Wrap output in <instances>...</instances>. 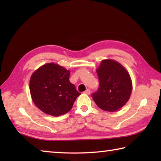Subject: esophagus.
I'll use <instances>...</instances> for the list:
<instances>
[{
    "mask_svg": "<svg viewBox=\"0 0 161 161\" xmlns=\"http://www.w3.org/2000/svg\"><path fill=\"white\" fill-rule=\"evenodd\" d=\"M84 94H90V93H91L90 89H86V90L84 92Z\"/></svg>",
    "mask_w": 161,
    "mask_h": 161,
    "instance_id": "1",
    "label": "esophagus"
}]
</instances>
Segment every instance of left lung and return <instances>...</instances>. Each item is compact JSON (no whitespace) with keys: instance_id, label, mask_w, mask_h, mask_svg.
I'll list each match as a JSON object with an SVG mask.
<instances>
[{"instance_id":"obj_1","label":"left lung","mask_w":161,"mask_h":161,"mask_svg":"<svg viewBox=\"0 0 161 161\" xmlns=\"http://www.w3.org/2000/svg\"><path fill=\"white\" fill-rule=\"evenodd\" d=\"M99 88L92 94L102 110L114 112L126 104L132 91V82L126 69L119 62L104 59L97 70Z\"/></svg>"}]
</instances>
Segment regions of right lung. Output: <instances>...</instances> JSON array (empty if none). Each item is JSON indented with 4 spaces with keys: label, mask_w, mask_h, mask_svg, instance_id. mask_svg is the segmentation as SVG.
<instances>
[{
    "label": "right lung",
    "mask_w": 161,
    "mask_h": 161,
    "mask_svg": "<svg viewBox=\"0 0 161 161\" xmlns=\"http://www.w3.org/2000/svg\"><path fill=\"white\" fill-rule=\"evenodd\" d=\"M70 72L58 64H44L32 74L30 91L36 107L46 114L59 116L67 113L80 95L69 81Z\"/></svg>",
    "instance_id": "1"
}]
</instances>
